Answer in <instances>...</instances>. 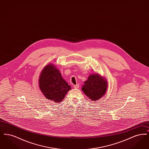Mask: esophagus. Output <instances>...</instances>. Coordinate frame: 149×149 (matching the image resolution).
<instances>
[{"mask_svg": "<svg viewBox=\"0 0 149 149\" xmlns=\"http://www.w3.org/2000/svg\"><path fill=\"white\" fill-rule=\"evenodd\" d=\"M79 84H76V85H74V88L75 89H78V88H79Z\"/></svg>", "mask_w": 149, "mask_h": 149, "instance_id": "1", "label": "esophagus"}]
</instances>
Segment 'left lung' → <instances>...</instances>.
<instances>
[{"label": "left lung", "instance_id": "left-lung-1", "mask_svg": "<svg viewBox=\"0 0 149 149\" xmlns=\"http://www.w3.org/2000/svg\"><path fill=\"white\" fill-rule=\"evenodd\" d=\"M108 87L106 78L98 73L89 75L88 79L84 82L81 90L91 100L95 102L104 95Z\"/></svg>", "mask_w": 149, "mask_h": 149}]
</instances>
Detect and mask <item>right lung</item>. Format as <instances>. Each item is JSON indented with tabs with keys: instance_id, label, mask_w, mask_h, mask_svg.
Instances as JSON below:
<instances>
[{
	"instance_id": "obj_1",
	"label": "right lung",
	"mask_w": 149,
	"mask_h": 149,
	"mask_svg": "<svg viewBox=\"0 0 149 149\" xmlns=\"http://www.w3.org/2000/svg\"><path fill=\"white\" fill-rule=\"evenodd\" d=\"M38 85L46 99L60 103L71 90V86L62 77L56 66L52 64L45 66L40 75Z\"/></svg>"
}]
</instances>
